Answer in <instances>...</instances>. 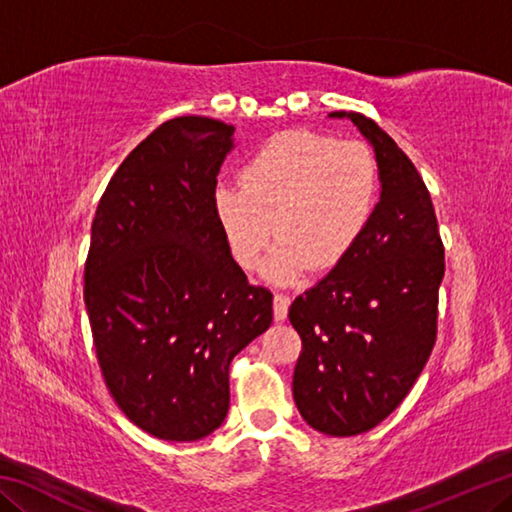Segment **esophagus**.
Segmentation results:
<instances>
[{"instance_id": "obj_1", "label": "esophagus", "mask_w": 512, "mask_h": 512, "mask_svg": "<svg viewBox=\"0 0 512 512\" xmlns=\"http://www.w3.org/2000/svg\"><path fill=\"white\" fill-rule=\"evenodd\" d=\"M289 305H291V298L287 296V293H275V296H273V318L275 320L287 318Z\"/></svg>"}]
</instances>
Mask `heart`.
<instances>
[{"label": "heart", "mask_w": 512, "mask_h": 512, "mask_svg": "<svg viewBox=\"0 0 512 512\" xmlns=\"http://www.w3.org/2000/svg\"><path fill=\"white\" fill-rule=\"evenodd\" d=\"M379 164L366 142L314 131L280 133L241 169V185L219 183L216 223L235 262L253 271L271 246L264 275L291 282L329 271L357 246L375 214Z\"/></svg>", "instance_id": "1"}]
</instances>
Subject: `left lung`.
<instances>
[{
  "mask_svg": "<svg viewBox=\"0 0 512 512\" xmlns=\"http://www.w3.org/2000/svg\"><path fill=\"white\" fill-rule=\"evenodd\" d=\"M381 196L357 246L316 287L293 300L302 350L293 400L309 427L357 436L386 420L420 377L438 334L445 248L429 189L400 146L361 112Z\"/></svg>",
  "mask_w": 512,
  "mask_h": 512,
  "instance_id": "obj_1",
  "label": "left lung"
}]
</instances>
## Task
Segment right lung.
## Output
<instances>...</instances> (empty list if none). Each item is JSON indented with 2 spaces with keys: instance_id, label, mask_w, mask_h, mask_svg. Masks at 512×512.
Wrapping results in <instances>:
<instances>
[{
  "instance_id": "right-lung-1",
  "label": "right lung",
  "mask_w": 512,
  "mask_h": 512,
  "mask_svg": "<svg viewBox=\"0 0 512 512\" xmlns=\"http://www.w3.org/2000/svg\"><path fill=\"white\" fill-rule=\"evenodd\" d=\"M235 128L176 117L119 164L92 221L85 307L103 381L137 427L189 443L221 427L230 363L273 320L216 223Z\"/></svg>"
}]
</instances>
